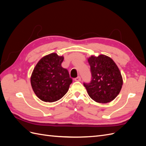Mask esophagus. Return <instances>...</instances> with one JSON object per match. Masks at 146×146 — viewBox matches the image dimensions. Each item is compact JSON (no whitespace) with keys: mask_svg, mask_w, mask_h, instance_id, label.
Listing matches in <instances>:
<instances>
[{"mask_svg":"<svg viewBox=\"0 0 146 146\" xmlns=\"http://www.w3.org/2000/svg\"><path fill=\"white\" fill-rule=\"evenodd\" d=\"M74 80L76 82H80L81 80V77L80 76H78L77 77L74 78Z\"/></svg>","mask_w":146,"mask_h":146,"instance_id":"1","label":"esophagus"}]
</instances>
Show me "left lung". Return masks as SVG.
<instances>
[{
  "label": "left lung",
  "instance_id": "obj_1",
  "mask_svg": "<svg viewBox=\"0 0 146 146\" xmlns=\"http://www.w3.org/2000/svg\"><path fill=\"white\" fill-rule=\"evenodd\" d=\"M91 81L83 83L88 95L96 102L106 104L115 99L120 92L123 80L120 70L110 57L100 55L88 58Z\"/></svg>",
  "mask_w": 146,
  "mask_h": 146
}]
</instances>
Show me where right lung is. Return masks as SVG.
<instances>
[{
    "label": "right lung",
    "instance_id": "obj_1",
    "mask_svg": "<svg viewBox=\"0 0 146 146\" xmlns=\"http://www.w3.org/2000/svg\"><path fill=\"white\" fill-rule=\"evenodd\" d=\"M63 60V56L52 53L43 56L35 66L30 82L35 94L41 100L54 102L68 91L72 79L68 70L61 66Z\"/></svg>",
    "mask_w": 146,
    "mask_h": 146
}]
</instances>
